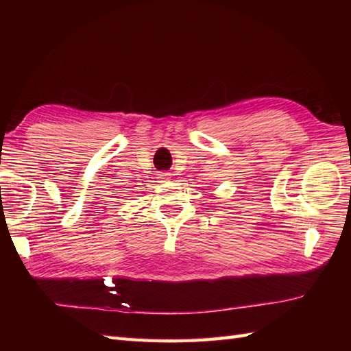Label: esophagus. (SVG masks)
I'll use <instances>...</instances> for the list:
<instances>
[{
    "mask_svg": "<svg viewBox=\"0 0 351 351\" xmlns=\"http://www.w3.org/2000/svg\"><path fill=\"white\" fill-rule=\"evenodd\" d=\"M160 178L162 180V182H169L171 180V175L169 173V171H162V173L160 175Z\"/></svg>",
    "mask_w": 351,
    "mask_h": 351,
    "instance_id": "34e87169",
    "label": "esophagus"
}]
</instances>
